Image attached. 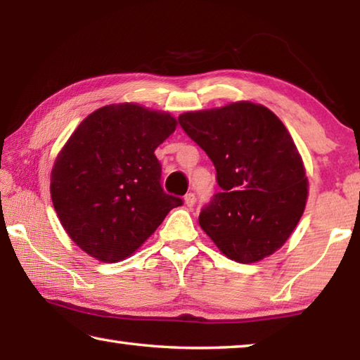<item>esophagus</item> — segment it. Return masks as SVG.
Masks as SVG:
<instances>
[{
	"instance_id": "obj_1",
	"label": "esophagus",
	"mask_w": 360,
	"mask_h": 360,
	"mask_svg": "<svg viewBox=\"0 0 360 360\" xmlns=\"http://www.w3.org/2000/svg\"><path fill=\"white\" fill-rule=\"evenodd\" d=\"M184 202H186V205L188 206V208H192V206L195 205V202H197V197H195V193H186V197H184Z\"/></svg>"
}]
</instances>
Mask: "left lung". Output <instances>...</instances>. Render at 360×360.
I'll return each mask as SVG.
<instances>
[{
	"label": "left lung",
	"mask_w": 360,
	"mask_h": 360,
	"mask_svg": "<svg viewBox=\"0 0 360 360\" xmlns=\"http://www.w3.org/2000/svg\"><path fill=\"white\" fill-rule=\"evenodd\" d=\"M178 120L214 163L222 188L200 212V227L240 264L278 251L308 198L303 160L283 122L251 101L184 112Z\"/></svg>",
	"instance_id": "left-lung-1"
}]
</instances>
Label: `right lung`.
Segmentation results:
<instances>
[{
  "instance_id": "right-lung-1",
  "label": "right lung",
  "mask_w": 360,
  "mask_h": 360,
  "mask_svg": "<svg viewBox=\"0 0 360 360\" xmlns=\"http://www.w3.org/2000/svg\"><path fill=\"white\" fill-rule=\"evenodd\" d=\"M176 125L172 114L136 103L103 106L77 125L53 162L51 197L84 252L106 264L130 257L182 205L163 192L154 154Z\"/></svg>"
}]
</instances>
